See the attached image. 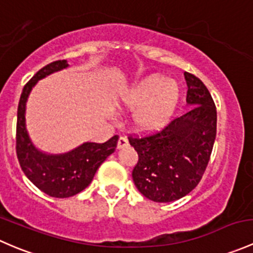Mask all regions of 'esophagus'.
<instances>
[{
  "label": "esophagus",
  "instance_id": "obj_1",
  "mask_svg": "<svg viewBox=\"0 0 253 253\" xmlns=\"http://www.w3.org/2000/svg\"><path fill=\"white\" fill-rule=\"evenodd\" d=\"M127 145H128V141H127L126 137H120L119 142H117V148L122 149V148L127 147Z\"/></svg>",
  "mask_w": 253,
  "mask_h": 253
}]
</instances>
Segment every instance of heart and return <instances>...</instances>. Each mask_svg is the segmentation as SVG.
Instances as JSON below:
<instances>
[{
    "label": "heart",
    "instance_id": "b5f03b06",
    "mask_svg": "<svg viewBox=\"0 0 253 253\" xmlns=\"http://www.w3.org/2000/svg\"><path fill=\"white\" fill-rule=\"evenodd\" d=\"M181 89L174 79L150 76L133 84L119 98L120 108L134 110L133 122L142 131L162 128L174 116Z\"/></svg>",
    "mask_w": 253,
    "mask_h": 253
}]
</instances>
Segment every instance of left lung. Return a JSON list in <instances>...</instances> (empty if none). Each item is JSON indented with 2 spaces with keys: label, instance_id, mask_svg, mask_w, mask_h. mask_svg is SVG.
<instances>
[{
  "label": "left lung",
  "instance_id": "8db88e82",
  "mask_svg": "<svg viewBox=\"0 0 253 253\" xmlns=\"http://www.w3.org/2000/svg\"><path fill=\"white\" fill-rule=\"evenodd\" d=\"M190 111L157 133L129 137L138 153L132 177L139 192L159 203L174 202L202 178L216 136V109L203 82L185 72Z\"/></svg>",
  "mask_w": 253,
  "mask_h": 253
}]
</instances>
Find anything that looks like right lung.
Segmentation results:
<instances>
[{"mask_svg": "<svg viewBox=\"0 0 253 253\" xmlns=\"http://www.w3.org/2000/svg\"><path fill=\"white\" fill-rule=\"evenodd\" d=\"M67 67V61L60 60L38 71L23 88L17 112L16 149L20 168L39 190L55 198L71 197L89 186L99 167L115 152L119 141V136H114L105 143L85 142L63 154L42 152L32 142L25 124L30 91L38 81Z\"/></svg>", "mask_w": 253, "mask_h": 253, "instance_id": "1", "label": "right lung"}]
</instances>
